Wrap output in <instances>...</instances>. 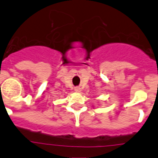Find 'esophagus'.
I'll list each match as a JSON object with an SVG mask.
<instances>
[{
	"label": "esophagus",
	"mask_w": 158,
	"mask_h": 158,
	"mask_svg": "<svg viewBox=\"0 0 158 158\" xmlns=\"http://www.w3.org/2000/svg\"><path fill=\"white\" fill-rule=\"evenodd\" d=\"M75 91L77 92V93H80V92L81 91V89L80 87H76L75 88Z\"/></svg>",
	"instance_id": "34e87169"
}]
</instances>
